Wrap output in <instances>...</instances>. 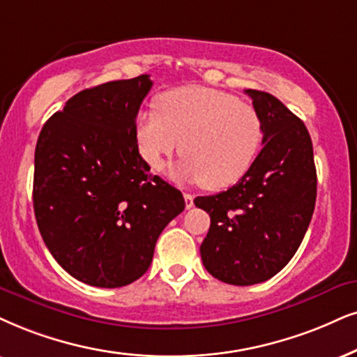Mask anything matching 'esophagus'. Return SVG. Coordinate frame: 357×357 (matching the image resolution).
<instances>
[{"instance_id":"1","label":"esophagus","mask_w":357,"mask_h":357,"mask_svg":"<svg viewBox=\"0 0 357 357\" xmlns=\"http://www.w3.org/2000/svg\"><path fill=\"white\" fill-rule=\"evenodd\" d=\"M184 202H186V209H191L194 206V196L189 192H184Z\"/></svg>"}]
</instances>
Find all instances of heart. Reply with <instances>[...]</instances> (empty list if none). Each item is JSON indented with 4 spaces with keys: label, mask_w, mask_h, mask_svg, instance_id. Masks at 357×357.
I'll list each match as a JSON object with an SVG mask.
<instances>
[{
    "label": "heart",
    "mask_w": 357,
    "mask_h": 357,
    "mask_svg": "<svg viewBox=\"0 0 357 357\" xmlns=\"http://www.w3.org/2000/svg\"><path fill=\"white\" fill-rule=\"evenodd\" d=\"M138 151L151 169L183 151L176 174L219 191L241 181L254 165L261 126L254 107L201 85H188L158 98L156 112L137 119ZM183 143L181 144V142Z\"/></svg>",
    "instance_id": "1"
}]
</instances>
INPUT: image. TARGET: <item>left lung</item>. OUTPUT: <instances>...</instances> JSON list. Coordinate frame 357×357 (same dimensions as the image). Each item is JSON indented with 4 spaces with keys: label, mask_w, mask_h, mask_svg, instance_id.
Here are the masks:
<instances>
[{
    "label": "left lung",
    "mask_w": 357,
    "mask_h": 357,
    "mask_svg": "<svg viewBox=\"0 0 357 357\" xmlns=\"http://www.w3.org/2000/svg\"><path fill=\"white\" fill-rule=\"evenodd\" d=\"M259 115L261 148L241 181L196 207L211 218L201 243L207 272L247 287L277 275L298 250L317 202L313 145L303 121L260 90H245Z\"/></svg>",
    "instance_id": "1"
}]
</instances>
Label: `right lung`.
I'll return each instance as SVG.
<instances>
[{
	"instance_id": "obj_1",
	"label": "right lung",
	"mask_w": 357,
	"mask_h": 357,
	"mask_svg": "<svg viewBox=\"0 0 357 357\" xmlns=\"http://www.w3.org/2000/svg\"><path fill=\"white\" fill-rule=\"evenodd\" d=\"M151 85L145 74L85 89L39 133V232L57 264L87 285L119 288L142 277L160 234L186 206L138 153L137 115Z\"/></svg>"
}]
</instances>
